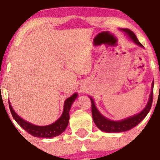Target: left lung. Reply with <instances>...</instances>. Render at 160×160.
<instances>
[{
	"label": "left lung",
	"instance_id": "left-lung-1",
	"mask_svg": "<svg viewBox=\"0 0 160 160\" xmlns=\"http://www.w3.org/2000/svg\"><path fill=\"white\" fill-rule=\"evenodd\" d=\"M122 31L127 33V35L129 37L131 40L136 43V44L139 45V46L142 47V43H139V41L136 37L135 33L132 31H131L129 29H122ZM153 85L154 81H152V91H151L150 95H149V100L148 101V103L146 106L145 108L141 111L139 113L134 115L132 117H128L124 120L120 121H112L107 119L104 117L99 112L98 110L96 107L95 104H94L93 100L90 97V100L92 102V116H93V120L94 121V123L96 124L97 127L100 129V130L103 131V132H124V131H127L131 129L136 126L138 125L139 122H141L148 114V112L150 110L151 107H152V97H153Z\"/></svg>",
	"mask_w": 160,
	"mask_h": 160
}]
</instances>
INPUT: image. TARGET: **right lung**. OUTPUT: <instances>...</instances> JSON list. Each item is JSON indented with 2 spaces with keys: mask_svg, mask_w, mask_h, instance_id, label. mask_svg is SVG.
Masks as SVG:
<instances>
[{
  "mask_svg": "<svg viewBox=\"0 0 160 160\" xmlns=\"http://www.w3.org/2000/svg\"><path fill=\"white\" fill-rule=\"evenodd\" d=\"M77 97V93H74L71 97L67 98L64 102V107H63V112L62 113L61 117L58 119L56 122L50 124L48 126H36L31 123L29 122H27L23 120L21 117H20L14 110H13L11 103L9 102V107L11 110L12 117H13L16 122L21 126L22 128L26 130L28 133L33 136L35 137H41V138H52L54 137H58L60 135L65 129L67 128L69 122V119H70V107H71L72 103Z\"/></svg>",
  "mask_w": 160,
  "mask_h": 160,
  "instance_id": "obj_1",
  "label": "right lung"
}]
</instances>
